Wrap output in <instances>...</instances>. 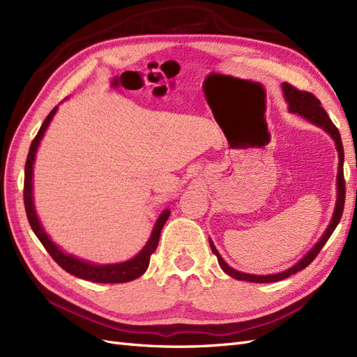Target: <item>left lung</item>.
<instances>
[{"instance_id":"8db88e82","label":"left lung","mask_w":357,"mask_h":357,"mask_svg":"<svg viewBox=\"0 0 357 357\" xmlns=\"http://www.w3.org/2000/svg\"><path fill=\"white\" fill-rule=\"evenodd\" d=\"M282 91L284 95V100L289 105V112L301 116L302 119H305L310 123L316 125L319 128H321L323 131L331 135V138L333 139L335 147H337L338 152V172H337V202H335V210L332 214V219L328 225L326 231L323 232V235L320 236V240L310 248V252L301 259L299 262H296L294 266H290L286 271L277 273V274H269V275H255V274H247V273H241L236 271L232 266H229L223 261V257L220 256V253L218 252V248L213 244L211 238H210V247L213 253L218 256V261L220 268L223 271L231 275L235 280H243V282H250V283H274V282H280V280H284L290 275L296 274L301 269H304L305 266H308L314 257L319 255V252L321 250V247L326 244V241L329 240V236L332 235V232L337 228V225L341 220L342 215V210H344V201H345V181H344V149H342V142H341V135L340 131L332 123V121L329 119V116L326 114V112L321 109V102L316 98L314 95L305 92V91H298L294 86L289 83H283L282 84Z\"/></svg>"}]
</instances>
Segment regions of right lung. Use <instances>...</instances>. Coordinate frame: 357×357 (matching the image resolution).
Masks as SVG:
<instances>
[{"label":"right lung","mask_w":357,"mask_h":357,"mask_svg":"<svg viewBox=\"0 0 357 357\" xmlns=\"http://www.w3.org/2000/svg\"><path fill=\"white\" fill-rule=\"evenodd\" d=\"M58 105L53 109L49 116L46 117V121L43 122L40 131L37 132L34 142L31 143L28 158H26V164H25V186H24V201H25V210L28 215V222L31 225L32 231L37 235V238L40 243L45 245L49 255L53 257L62 269H66L67 273L88 280V282H95V283H128L132 282V280L138 278L139 275H143L146 273V269L149 268L150 262V256L156 250L158 243H159V236L160 231L164 228L165 222L169 218V208H165L159 214V218L153 226V231L150 234L149 240L146 245L139 250L132 259L125 262H119V264H92L89 261H83V259L66 253L62 250L58 244L52 241L47 232L43 228V225L38 219L37 211H36V205H34V195H32V176H34V162H36V155L38 146L41 143L43 137H45V132L47 131V128L52 122L53 116L56 114Z\"/></svg>","instance_id":"obj_1"}]
</instances>
